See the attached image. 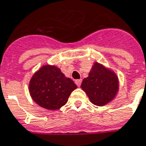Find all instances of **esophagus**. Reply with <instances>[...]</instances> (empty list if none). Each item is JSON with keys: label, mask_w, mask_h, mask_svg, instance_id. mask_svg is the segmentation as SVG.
Returning <instances> with one entry per match:
<instances>
[{"label": "esophagus", "mask_w": 146, "mask_h": 146, "mask_svg": "<svg viewBox=\"0 0 146 146\" xmlns=\"http://www.w3.org/2000/svg\"><path fill=\"white\" fill-rule=\"evenodd\" d=\"M81 83H82V79L75 80V84L77 85L78 87H80V85H81Z\"/></svg>", "instance_id": "esophagus-1"}]
</instances>
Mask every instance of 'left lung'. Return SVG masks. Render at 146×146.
<instances>
[{
  "label": "left lung",
  "instance_id": "8db88e82",
  "mask_svg": "<svg viewBox=\"0 0 146 146\" xmlns=\"http://www.w3.org/2000/svg\"><path fill=\"white\" fill-rule=\"evenodd\" d=\"M81 88L92 104L104 106L111 102L118 94L119 78L111 69L95 61L88 77L82 81Z\"/></svg>",
  "mask_w": 146,
  "mask_h": 146
}]
</instances>
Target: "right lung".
<instances>
[{"label": "right lung", "mask_w": 146, "mask_h": 146, "mask_svg": "<svg viewBox=\"0 0 146 146\" xmlns=\"http://www.w3.org/2000/svg\"><path fill=\"white\" fill-rule=\"evenodd\" d=\"M77 85L65 77L55 65L45 64L33 74L29 82V92L33 101L48 110H58L68 102Z\"/></svg>", "instance_id": "obj_1"}]
</instances>
